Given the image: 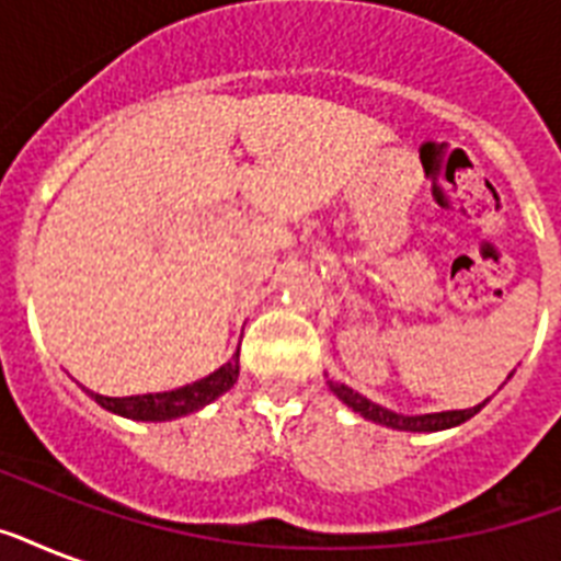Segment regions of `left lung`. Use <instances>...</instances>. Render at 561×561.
<instances>
[{
    "instance_id": "1",
    "label": "left lung",
    "mask_w": 561,
    "mask_h": 561,
    "mask_svg": "<svg viewBox=\"0 0 561 561\" xmlns=\"http://www.w3.org/2000/svg\"><path fill=\"white\" fill-rule=\"evenodd\" d=\"M329 387H332V392L343 401V404H350L355 413H360V416L369 419V422L387 425L392 427V431H413V434H422V431L431 434V431H445V427L460 425V422L474 416V413H478V410L489 401L486 399L483 404L469 410H443V413H425V416H401V413H392V410L375 404V401H369L367 396H360L358 390H352V387H346V383L329 381Z\"/></svg>"
}]
</instances>
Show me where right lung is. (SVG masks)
I'll use <instances>...</instances> for the list:
<instances>
[{"mask_svg": "<svg viewBox=\"0 0 561 561\" xmlns=\"http://www.w3.org/2000/svg\"><path fill=\"white\" fill-rule=\"evenodd\" d=\"M236 381L238 350L224 367L215 369V373L206 375V378H201V381L178 387V390L148 392V396H127V399H110V396H101V392H90V396L99 401L101 408L110 410V413H118V416L136 419V422H165V419H178L186 416V413H194V410H201L203 404H209V401H215L218 396H224Z\"/></svg>", "mask_w": 561, "mask_h": 561, "instance_id": "obj_1", "label": "right lung"}]
</instances>
